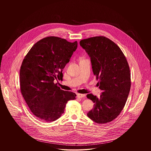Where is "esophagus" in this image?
Returning a JSON list of instances; mask_svg holds the SVG:
<instances>
[{
    "label": "esophagus",
    "instance_id": "obj_1",
    "mask_svg": "<svg viewBox=\"0 0 151 151\" xmlns=\"http://www.w3.org/2000/svg\"><path fill=\"white\" fill-rule=\"evenodd\" d=\"M77 97L78 98H83V97H86V94H77Z\"/></svg>",
    "mask_w": 151,
    "mask_h": 151
}]
</instances>
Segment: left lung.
<instances>
[{"label":"left lung","mask_w":151,"mask_h":151,"mask_svg":"<svg viewBox=\"0 0 151 151\" xmlns=\"http://www.w3.org/2000/svg\"><path fill=\"white\" fill-rule=\"evenodd\" d=\"M80 45L91 57L94 75L102 91L99 98L86 95L94 103L87 115L99 124L111 122L121 113L129 94L131 81L127 60L119 47L106 37L84 39Z\"/></svg>","instance_id":"obj_1"}]
</instances>
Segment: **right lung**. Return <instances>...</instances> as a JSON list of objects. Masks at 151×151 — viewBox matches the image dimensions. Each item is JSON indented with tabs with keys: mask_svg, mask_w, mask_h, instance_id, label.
Segmentation results:
<instances>
[{
	"mask_svg": "<svg viewBox=\"0 0 151 151\" xmlns=\"http://www.w3.org/2000/svg\"><path fill=\"white\" fill-rule=\"evenodd\" d=\"M78 42L55 36L36 42L22 60L20 91L30 111L44 122H52L65 111L68 101L76 94L60 89L54 80L63 79L62 71L76 50Z\"/></svg>",
	"mask_w": 151,
	"mask_h": 151,
	"instance_id": "add662e5",
	"label": "right lung"
}]
</instances>
